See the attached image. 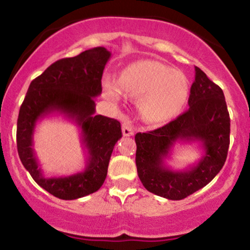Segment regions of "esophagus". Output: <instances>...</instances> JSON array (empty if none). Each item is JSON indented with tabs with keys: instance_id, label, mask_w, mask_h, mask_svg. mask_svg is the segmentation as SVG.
I'll return each mask as SVG.
<instances>
[{
	"instance_id": "1",
	"label": "esophagus",
	"mask_w": 250,
	"mask_h": 250,
	"mask_svg": "<svg viewBox=\"0 0 250 250\" xmlns=\"http://www.w3.org/2000/svg\"><path fill=\"white\" fill-rule=\"evenodd\" d=\"M122 134L123 136H133L134 135V130L128 123H123L122 125Z\"/></svg>"
}]
</instances>
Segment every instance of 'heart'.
Returning a JSON list of instances; mask_svg holds the SVG:
<instances>
[{"label":"heart","mask_w":250,"mask_h":250,"mask_svg":"<svg viewBox=\"0 0 250 250\" xmlns=\"http://www.w3.org/2000/svg\"><path fill=\"white\" fill-rule=\"evenodd\" d=\"M103 89L111 102H119L122 93L139 97L140 114L150 123H165L176 116L186 105L189 95L187 76L157 61L131 63L123 69L119 81L105 77Z\"/></svg>","instance_id":"1"}]
</instances>
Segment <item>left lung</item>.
Instances as JSON below:
<instances>
[{"mask_svg":"<svg viewBox=\"0 0 250 250\" xmlns=\"http://www.w3.org/2000/svg\"><path fill=\"white\" fill-rule=\"evenodd\" d=\"M189 109L161 128L135 135L136 168L148 191L168 200H182L207 186L225 165L229 148L230 117L223 91L195 67ZM200 142V161L183 171L165 166L174 143Z\"/></svg>","mask_w":250,"mask_h":250,"instance_id":"8db88e82","label":"left lung"}]
</instances>
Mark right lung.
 Listing matches in <instances>:
<instances>
[{
  "mask_svg": "<svg viewBox=\"0 0 250 250\" xmlns=\"http://www.w3.org/2000/svg\"><path fill=\"white\" fill-rule=\"evenodd\" d=\"M111 54L97 47L80 55L62 59L33 80L17 119V151L34 181L61 200H76L101 188L107 177L114 146L122 137L117 120L95 115L94 99L102 93V74ZM51 112L63 113L82 129L88 151L85 170L69 177L45 178L33 153L36 123Z\"/></svg>",
  "mask_w": 250,
  "mask_h": 250,
  "instance_id": "add662e5",
  "label": "right lung"
}]
</instances>
